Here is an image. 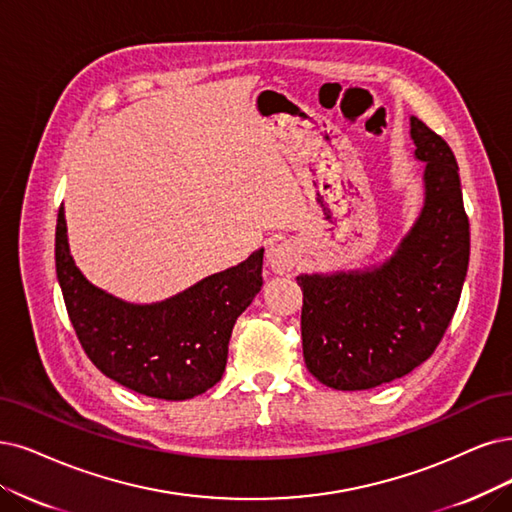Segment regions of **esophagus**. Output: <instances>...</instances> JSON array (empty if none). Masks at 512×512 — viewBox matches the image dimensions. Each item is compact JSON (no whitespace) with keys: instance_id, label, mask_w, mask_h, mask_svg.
<instances>
[{"instance_id":"1","label":"esophagus","mask_w":512,"mask_h":512,"mask_svg":"<svg viewBox=\"0 0 512 512\" xmlns=\"http://www.w3.org/2000/svg\"><path fill=\"white\" fill-rule=\"evenodd\" d=\"M299 251L291 240H276L268 249V263L276 274H289L297 266Z\"/></svg>"}]
</instances>
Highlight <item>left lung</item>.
<instances>
[{
	"mask_svg": "<svg viewBox=\"0 0 512 512\" xmlns=\"http://www.w3.org/2000/svg\"><path fill=\"white\" fill-rule=\"evenodd\" d=\"M409 126L424 204L394 253L363 270L297 276L306 367L335 390H369L420 367L464 287L470 227L456 156L422 120Z\"/></svg>",
	"mask_w": 512,
	"mask_h": 512,
	"instance_id": "8db88e82",
	"label": "left lung"
}]
</instances>
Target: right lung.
Listing matches in <instances>:
<instances>
[{"label": "right lung", "mask_w": 512, "mask_h": 512, "mask_svg": "<svg viewBox=\"0 0 512 512\" xmlns=\"http://www.w3.org/2000/svg\"><path fill=\"white\" fill-rule=\"evenodd\" d=\"M56 278L84 352L113 382L151 399L185 401L225 371L236 318L261 291L263 249L154 304H130L92 282L69 253L65 208L56 219Z\"/></svg>", "instance_id": "add662e5"}]
</instances>
